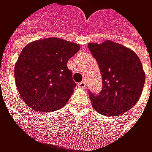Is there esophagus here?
Returning <instances> with one entry per match:
<instances>
[{
  "mask_svg": "<svg viewBox=\"0 0 152 152\" xmlns=\"http://www.w3.org/2000/svg\"><path fill=\"white\" fill-rule=\"evenodd\" d=\"M78 87L80 88V89H85V88L87 87V83H86V81H85V80H82L81 82L78 83Z\"/></svg>",
  "mask_w": 152,
  "mask_h": 152,
  "instance_id": "34e87169",
  "label": "esophagus"
}]
</instances>
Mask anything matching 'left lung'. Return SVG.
Masks as SVG:
<instances>
[{
    "instance_id": "1",
    "label": "left lung",
    "mask_w": 152,
    "mask_h": 152,
    "mask_svg": "<svg viewBox=\"0 0 152 152\" xmlns=\"http://www.w3.org/2000/svg\"><path fill=\"white\" fill-rule=\"evenodd\" d=\"M102 77V90L90 92L92 107L105 116H118L131 110L141 95L145 73L133 50L111 41L89 43Z\"/></svg>"
}]
</instances>
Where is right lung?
<instances>
[{"mask_svg": "<svg viewBox=\"0 0 152 152\" xmlns=\"http://www.w3.org/2000/svg\"><path fill=\"white\" fill-rule=\"evenodd\" d=\"M80 48L77 43L59 38L26 45L14 68L15 83L22 101L42 112L63 107L76 87L67 62Z\"/></svg>", "mask_w": 152, "mask_h": 152, "instance_id": "obj_1", "label": "right lung"}]
</instances>
